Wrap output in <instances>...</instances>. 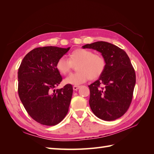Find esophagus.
Listing matches in <instances>:
<instances>
[{"label": "esophagus", "instance_id": "1", "mask_svg": "<svg viewBox=\"0 0 154 154\" xmlns=\"http://www.w3.org/2000/svg\"><path fill=\"white\" fill-rule=\"evenodd\" d=\"M80 88V86H73V90H74V91H77Z\"/></svg>", "mask_w": 154, "mask_h": 154}]
</instances>
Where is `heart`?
Wrapping results in <instances>:
<instances>
[{
  "label": "heart",
  "instance_id": "1",
  "mask_svg": "<svg viewBox=\"0 0 154 154\" xmlns=\"http://www.w3.org/2000/svg\"><path fill=\"white\" fill-rule=\"evenodd\" d=\"M76 65L78 72L70 74L64 79L66 84L78 86L90 79L98 78L103 73L105 60L100 54H94L86 49H77L69 55V60L62 57L57 60L56 68L61 74L66 75Z\"/></svg>",
  "mask_w": 154,
  "mask_h": 154
}]
</instances>
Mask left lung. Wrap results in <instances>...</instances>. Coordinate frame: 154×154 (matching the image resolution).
I'll return each instance as SVG.
<instances>
[{"label": "left lung", "instance_id": "left-lung-1", "mask_svg": "<svg viewBox=\"0 0 154 154\" xmlns=\"http://www.w3.org/2000/svg\"><path fill=\"white\" fill-rule=\"evenodd\" d=\"M101 53L105 68L99 79L88 86L89 100L94 115L104 121L122 117L131 105L136 84L134 68L124 50L113 44L97 42L82 46Z\"/></svg>", "mask_w": 154, "mask_h": 154}]
</instances>
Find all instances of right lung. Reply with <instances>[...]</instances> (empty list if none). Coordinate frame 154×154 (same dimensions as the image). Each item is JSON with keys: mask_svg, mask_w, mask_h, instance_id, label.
I'll return each instance as SVG.
<instances>
[{"mask_svg": "<svg viewBox=\"0 0 154 154\" xmlns=\"http://www.w3.org/2000/svg\"><path fill=\"white\" fill-rule=\"evenodd\" d=\"M70 47L47 46L32 50L23 58L18 72V95L30 117L39 123L54 126L65 117L73 88L66 84L54 88L62 81L56 64Z\"/></svg>", "mask_w": 154, "mask_h": 154, "instance_id": "1", "label": "right lung"}]
</instances>
